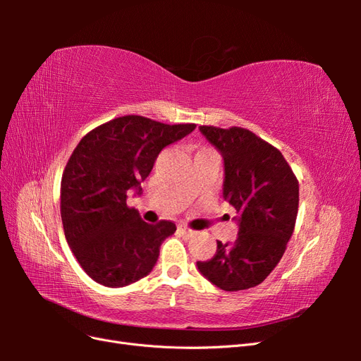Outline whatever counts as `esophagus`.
Listing matches in <instances>:
<instances>
[{"mask_svg": "<svg viewBox=\"0 0 361 361\" xmlns=\"http://www.w3.org/2000/svg\"><path fill=\"white\" fill-rule=\"evenodd\" d=\"M178 231L182 233V235H185V236H194L195 233H197V232H195V231H192V228L191 227H188L187 224H179L178 226Z\"/></svg>", "mask_w": 361, "mask_h": 361, "instance_id": "esophagus-1", "label": "esophagus"}]
</instances>
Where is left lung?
<instances>
[{
	"label": "left lung",
	"instance_id": "8db88e82",
	"mask_svg": "<svg viewBox=\"0 0 361 361\" xmlns=\"http://www.w3.org/2000/svg\"><path fill=\"white\" fill-rule=\"evenodd\" d=\"M200 130L224 158L223 199L239 214V233L233 244L216 241L214 257L197 268L223 290L255 288L277 267L293 233L298 179L277 147L245 128Z\"/></svg>",
	"mask_w": 361,
	"mask_h": 361
}]
</instances>
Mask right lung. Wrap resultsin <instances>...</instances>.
<instances>
[{"label":"right lung","instance_id":"add662e5","mask_svg":"<svg viewBox=\"0 0 361 361\" xmlns=\"http://www.w3.org/2000/svg\"><path fill=\"white\" fill-rule=\"evenodd\" d=\"M194 128L123 116L92 129L72 152L61 176V221L73 256L96 283L123 288L155 267L176 224L141 220L126 204L128 191L140 192L159 152Z\"/></svg>","mask_w":361,"mask_h":361}]
</instances>
